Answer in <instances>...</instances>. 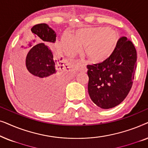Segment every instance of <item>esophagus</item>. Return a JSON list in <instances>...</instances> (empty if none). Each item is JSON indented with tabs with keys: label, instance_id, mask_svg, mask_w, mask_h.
Returning <instances> with one entry per match:
<instances>
[{
	"label": "esophagus",
	"instance_id": "obj_1",
	"mask_svg": "<svg viewBox=\"0 0 148 148\" xmlns=\"http://www.w3.org/2000/svg\"><path fill=\"white\" fill-rule=\"evenodd\" d=\"M77 66L79 68V70H82V71H86V67L84 65H82V64H81L79 63H77Z\"/></svg>",
	"mask_w": 148,
	"mask_h": 148
}]
</instances>
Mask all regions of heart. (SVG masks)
<instances>
[{"instance_id":"heart-1","label":"heart","mask_w":148,"mask_h":148,"mask_svg":"<svg viewBox=\"0 0 148 148\" xmlns=\"http://www.w3.org/2000/svg\"><path fill=\"white\" fill-rule=\"evenodd\" d=\"M117 30L106 27H85L75 32L62 34L60 46L66 55L73 56L84 46V53L92 62L104 61L114 53L120 42Z\"/></svg>"}]
</instances>
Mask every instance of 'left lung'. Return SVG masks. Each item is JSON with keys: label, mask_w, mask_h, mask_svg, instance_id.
Instances as JSON below:
<instances>
[{"label": "left lung", "mask_w": 148, "mask_h": 148, "mask_svg": "<svg viewBox=\"0 0 148 148\" xmlns=\"http://www.w3.org/2000/svg\"><path fill=\"white\" fill-rule=\"evenodd\" d=\"M137 66V51L126 37L120 39L114 53L104 61L88 64V93L103 109L121 104L132 87Z\"/></svg>", "instance_id": "1"}]
</instances>
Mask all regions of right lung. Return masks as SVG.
<instances>
[{
	"mask_svg": "<svg viewBox=\"0 0 148 148\" xmlns=\"http://www.w3.org/2000/svg\"><path fill=\"white\" fill-rule=\"evenodd\" d=\"M31 31L43 43L33 46L27 53L26 69L18 77L19 91L32 106L42 111H52L61 102L68 69L63 66L62 58L46 45L56 41L54 30L47 24L40 23L34 25Z\"/></svg>",
	"mask_w": 148,
	"mask_h": 148,
	"instance_id": "right-lung-1",
	"label": "right lung"
}]
</instances>
